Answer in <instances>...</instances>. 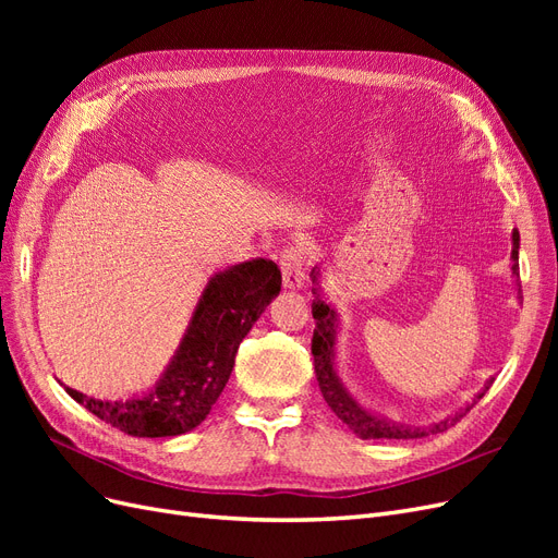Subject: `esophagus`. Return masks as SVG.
I'll return each mask as SVG.
<instances>
[{
	"mask_svg": "<svg viewBox=\"0 0 558 558\" xmlns=\"http://www.w3.org/2000/svg\"><path fill=\"white\" fill-rule=\"evenodd\" d=\"M310 265V256L305 246H283L281 256H279V267H281V277H283V286L289 289H300L305 283V272Z\"/></svg>",
	"mask_w": 558,
	"mask_h": 558,
	"instance_id": "34e87169",
	"label": "esophagus"
}]
</instances>
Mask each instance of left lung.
Returning <instances> with one entry per match:
<instances>
[{"label":"left lung","instance_id":"obj_1","mask_svg":"<svg viewBox=\"0 0 558 558\" xmlns=\"http://www.w3.org/2000/svg\"><path fill=\"white\" fill-rule=\"evenodd\" d=\"M512 269L514 275H519V232H512ZM316 269H312V281L316 283ZM314 302H312V316L316 320L314 328V337H312V353H314V369H316V379H318V388L324 393L328 408L337 414V418H342L344 424L361 435L363 440H414V437H424L428 433H442L447 428H451L456 421H459L463 414L459 412L451 418L440 421V424H433L428 430L424 428H412V426H402V424H391V421L379 418L375 414H369L367 410H363L361 404L353 400L337 379L335 375V326H337V314L335 310H330L324 300L318 295V289L314 286ZM494 381H488L484 391H488V386ZM484 393H480L477 398H482ZM477 402V400H475ZM465 412H470V408H465Z\"/></svg>","mask_w":558,"mask_h":558}]
</instances>
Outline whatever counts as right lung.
Masks as SVG:
<instances>
[{"label": "right lung", "instance_id": "1", "mask_svg": "<svg viewBox=\"0 0 558 558\" xmlns=\"http://www.w3.org/2000/svg\"><path fill=\"white\" fill-rule=\"evenodd\" d=\"M279 291L281 272L272 260L234 265L209 281L174 361L148 396L107 402L70 386L64 391L105 424L132 437L189 433L211 412L230 379L240 342Z\"/></svg>", "mask_w": 558, "mask_h": 558}]
</instances>
